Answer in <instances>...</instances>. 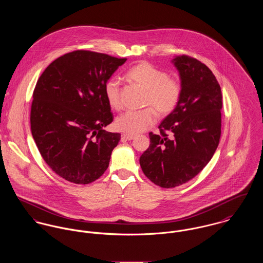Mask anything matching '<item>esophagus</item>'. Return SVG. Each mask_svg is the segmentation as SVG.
<instances>
[{
    "instance_id": "esophagus-1",
    "label": "esophagus",
    "mask_w": 263,
    "mask_h": 263,
    "mask_svg": "<svg viewBox=\"0 0 263 263\" xmlns=\"http://www.w3.org/2000/svg\"><path fill=\"white\" fill-rule=\"evenodd\" d=\"M122 138L125 140H133L135 138L134 135H130V134H123Z\"/></svg>"
}]
</instances>
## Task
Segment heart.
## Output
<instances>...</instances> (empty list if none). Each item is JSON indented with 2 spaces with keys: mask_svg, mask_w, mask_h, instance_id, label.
Listing matches in <instances>:
<instances>
[{
  "mask_svg": "<svg viewBox=\"0 0 263 263\" xmlns=\"http://www.w3.org/2000/svg\"><path fill=\"white\" fill-rule=\"evenodd\" d=\"M126 77L145 90L141 111H129L116 119V127L130 135H137L150 128L156 121V112L160 116L172 114L179 104L182 95L180 80L168 77V73L154 64L141 61L132 66ZM105 97L112 109L122 108L120 83L111 78L105 84Z\"/></svg>",
  "mask_w": 263,
  "mask_h": 263,
  "instance_id": "1",
  "label": "heart"
}]
</instances>
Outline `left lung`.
<instances>
[{"label":"left lung","mask_w":263,"mask_h":263,"mask_svg":"<svg viewBox=\"0 0 263 263\" xmlns=\"http://www.w3.org/2000/svg\"><path fill=\"white\" fill-rule=\"evenodd\" d=\"M174 62L181 80V99L158 126L160 134L149 133L150 145L139 159L144 175L164 189L183 184L201 173L221 137L223 103L216 77L189 55L177 57Z\"/></svg>","instance_id":"left-lung-1"}]
</instances>
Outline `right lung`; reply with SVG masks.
Wrapping results in <instances>:
<instances>
[{
  "label": "right lung",
  "instance_id": "obj_1",
  "mask_svg": "<svg viewBox=\"0 0 263 263\" xmlns=\"http://www.w3.org/2000/svg\"><path fill=\"white\" fill-rule=\"evenodd\" d=\"M126 60L76 50L52 61L38 79L31 132L44 161L63 179L88 184L108 168L121 134L104 130L114 118L105 84Z\"/></svg>",
  "mask_w": 263,
  "mask_h": 263
}]
</instances>
